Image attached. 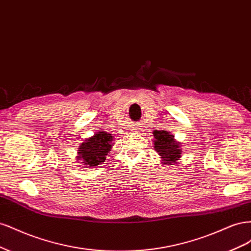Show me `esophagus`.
I'll use <instances>...</instances> for the list:
<instances>
[{
  "label": "esophagus",
  "instance_id": "esophagus-1",
  "mask_svg": "<svg viewBox=\"0 0 251 251\" xmlns=\"http://www.w3.org/2000/svg\"><path fill=\"white\" fill-rule=\"evenodd\" d=\"M130 131L132 132H138L139 131V126H137V124H133L130 127Z\"/></svg>",
  "mask_w": 251,
  "mask_h": 251
}]
</instances>
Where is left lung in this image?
Wrapping results in <instances>:
<instances>
[{"label": "left lung", "instance_id": "obj_1", "mask_svg": "<svg viewBox=\"0 0 251 251\" xmlns=\"http://www.w3.org/2000/svg\"><path fill=\"white\" fill-rule=\"evenodd\" d=\"M154 134V148L162 159V163L174 165L181 157L180 143L174 139V135L166 131L155 130Z\"/></svg>", "mask_w": 251, "mask_h": 251}]
</instances>
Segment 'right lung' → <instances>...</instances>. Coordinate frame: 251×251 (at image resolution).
<instances>
[{"label": "right lung", "instance_id": "1", "mask_svg": "<svg viewBox=\"0 0 251 251\" xmlns=\"http://www.w3.org/2000/svg\"><path fill=\"white\" fill-rule=\"evenodd\" d=\"M113 136L105 131H100L94 136L83 140L78 149V160L87 166H96L105 161V158L111 151Z\"/></svg>", "mask_w": 251, "mask_h": 251}]
</instances>
